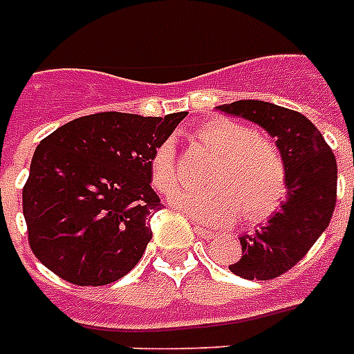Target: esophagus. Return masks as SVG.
<instances>
[{"label":"esophagus","mask_w":354,"mask_h":354,"mask_svg":"<svg viewBox=\"0 0 354 354\" xmlns=\"http://www.w3.org/2000/svg\"><path fill=\"white\" fill-rule=\"evenodd\" d=\"M194 232H196V235L202 236V239H205V241H211V239H215L216 233L211 232V230H207V227L204 226H196L194 227Z\"/></svg>","instance_id":"obj_1"}]
</instances>
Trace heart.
<instances>
[{
  "label": "heart",
  "mask_w": 354,
  "mask_h": 354,
  "mask_svg": "<svg viewBox=\"0 0 354 354\" xmlns=\"http://www.w3.org/2000/svg\"><path fill=\"white\" fill-rule=\"evenodd\" d=\"M194 143L215 154L202 191L180 189L169 204L202 224H222L241 211L242 221L268 218L286 193V167L277 145L233 119L215 118L191 132ZM150 182L167 194L176 187V156L171 141L156 147L149 163Z\"/></svg>",
  "instance_id": "b5f03b06"
}]
</instances>
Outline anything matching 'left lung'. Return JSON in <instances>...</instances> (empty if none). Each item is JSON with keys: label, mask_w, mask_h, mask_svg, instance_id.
Segmentation results:
<instances>
[{"label": "left lung", "mask_w": 354, "mask_h": 354, "mask_svg": "<svg viewBox=\"0 0 354 354\" xmlns=\"http://www.w3.org/2000/svg\"><path fill=\"white\" fill-rule=\"evenodd\" d=\"M263 127L275 138L286 167V198L281 209L252 235H242V257L230 264L244 279L279 277L301 261L327 230L336 204V158L324 136L303 113L264 101L216 106Z\"/></svg>", "instance_id": "8db88e82"}]
</instances>
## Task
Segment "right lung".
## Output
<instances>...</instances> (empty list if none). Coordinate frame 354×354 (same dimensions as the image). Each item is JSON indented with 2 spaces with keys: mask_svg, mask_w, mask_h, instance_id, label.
I'll use <instances>...</instances> for the list:
<instances>
[{
  "mask_svg": "<svg viewBox=\"0 0 354 354\" xmlns=\"http://www.w3.org/2000/svg\"><path fill=\"white\" fill-rule=\"evenodd\" d=\"M187 112H101L57 128L36 147L24 187L30 250L68 283L101 286L139 263L161 209L149 163Z\"/></svg>",
  "mask_w": 354,
  "mask_h": 354,
  "instance_id": "obj_1",
  "label": "right lung"
}]
</instances>
